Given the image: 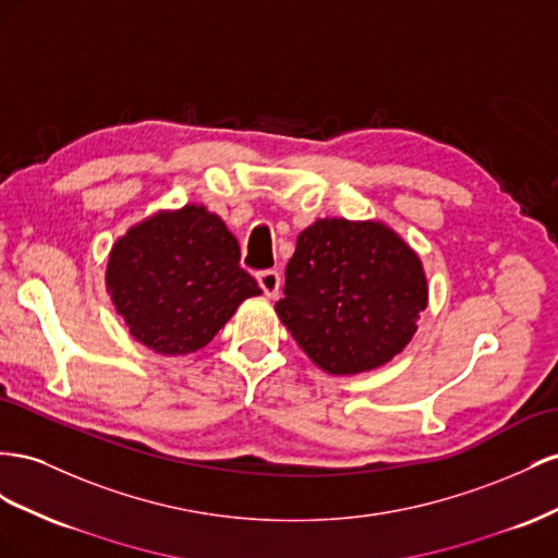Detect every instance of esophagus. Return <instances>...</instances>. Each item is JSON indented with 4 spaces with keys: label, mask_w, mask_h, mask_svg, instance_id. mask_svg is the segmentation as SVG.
Masks as SVG:
<instances>
[{
    "label": "esophagus",
    "mask_w": 558,
    "mask_h": 558,
    "mask_svg": "<svg viewBox=\"0 0 558 558\" xmlns=\"http://www.w3.org/2000/svg\"><path fill=\"white\" fill-rule=\"evenodd\" d=\"M257 282H259V288L264 290L266 296H276L278 290H280V274H278L276 268L259 270V274H257Z\"/></svg>",
    "instance_id": "esophagus-1"
}]
</instances>
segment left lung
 <instances>
[{
    "instance_id": "obj_1",
    "label": "left lung",
    "mask_w": 558,
    "mask_h": 558,
    "mask_svg": "<svg viewBox=\"0 0 558 558\" xmlns=\"http://www.w3.org/2000/svg\"><path fill=\"white\" fill-rule=\"evenodd\" d=\"M425 304L421 259L395 231L317 219L296 238L276 311L317 367L360 374L400 353Z\"/></svg>"
}]
</instances>
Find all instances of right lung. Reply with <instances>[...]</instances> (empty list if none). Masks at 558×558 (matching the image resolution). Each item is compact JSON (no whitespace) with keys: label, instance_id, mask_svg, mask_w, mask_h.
<instances>
[{"label":"right lung","instance_id":"right-lung-1","mask_svg":"<svg viewBox=\"0 0 558 558\" xmlns=\"http://www.w3.org/2000/svg\"><path fill=\"white\" fill-rule=\"evenodd\" d=\"M107 288L131 333L163 355L208 345L245 299L262 294L241 247L203 205L156 215L109 254Z\"/></svg>","mask_w":558,"mask_h":558}]
</instances>
